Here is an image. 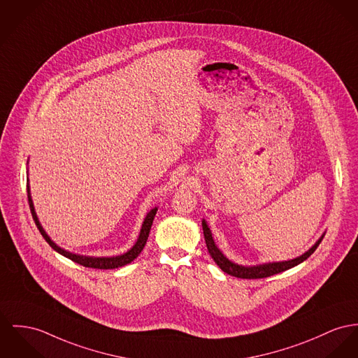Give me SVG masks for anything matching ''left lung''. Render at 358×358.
<instances>
[{
	"label": "left lung",
	"mask_w": 358,
	"mask_h": 358,
	"mask_svg": "<svg viewBox=\"0 0 358 358\" xmlns=\"http://www.w3.org/2000/svg\"><path fill=\"white\" fill-rule=\"evenodd\" d=\"M203 233H204V240L207 244L208 253L211 255V257L214 259V262L220 266L222 271H224L229 275L236 276V278H243V279H259V278H267V276L275 275L279 273H283L300 263H303V260H306L315 250L319 247V244L322 243L323 237L310 248L308 252H305L300 257L289 260V262H279V263H268V264H262V266H256V267H244V266H238L231 263L229 259H226L223 256V253L220 252L218 248L215 247L211 231L207 226V223L203 220Z\"/></svg>",
	"instance_id": "1"
}]
</instances>
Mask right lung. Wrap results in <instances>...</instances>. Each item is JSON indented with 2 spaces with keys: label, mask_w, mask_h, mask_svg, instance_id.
Masks as SVG:
<instances>
[{
  "label": "right lung",
  "mask_w": 358,
  "mask_h": 358,
  "mask_svg": "<svg viewBox=\"0 0 358 358\" xmlns=\"http://www.w3.org/2000/svg\"><path fill=\"white\" fill-rule=\"evenodd\" d=\"M27 193H28V204H29V210H31V214H32V218L35 220V224L36 227L39 229L41 234L43 236V238L46 240V243L53 248L55 250H57L58 253H61L62 256L71 259L72 262L80 264L83 267H88V268H98V270H111V268H118V267H122L131 262H134L140 252L143 250V248L147 243V238H148V234H150V230H151V224H152V220L154 217L157 214V208L151 210L145 220L143 222V226H141V230H140V236H138V243L135 244V247L132 248L131 250H128L127 253L121 255V256H114V257H88V256H80V255H75V253H71V252H66L64 249H61L59 247H57L55 243L49 238V236L45 233V230L42 229L39 220L36 218V214L34 211V204H32V200H31V196H29V188L27 185Z\"/></svg>",
  "instance_id": "right-lung-1"
}]
</instances>
